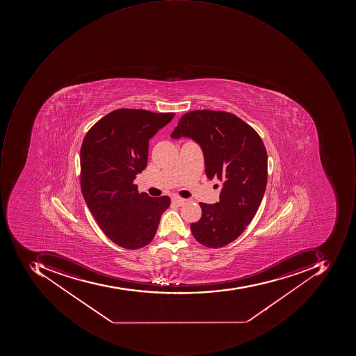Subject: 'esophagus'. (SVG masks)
I'll return each instance as SVG.
<instances>
[{"mask_svg": "<svg viewBox=\"0 0 356 356\" xmlns=\"http://www.w3.org/2000/svg\"><path fill=\"white\" fill-rule=\"evenodd\" d=\"M171 201H172L173 204L177 205V207H181L186 200L183 199V197H177V195H173V197H171Z\"/></svg>", "mask_w": 356, "mask_h": 356, "instance_id": "1", "label": "esophagus"}]
</instances>
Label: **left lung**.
Segmentation results:
<instances>
[{
  "mask_svg": "<svg viewBox=\"0 0 356 356\" xmlns=\"http://www.w3.org/2000/svg\"><path fill=\"white\" fill-rule=\"evenodd\" d=\"M197 142L209 179L222 181L219 201L199 203L200 220L191 223L203 246L220 248L242 234L260 207L268 183V153L254 128L229 112L195 110L184 114L171 134Z\"/></svg>",
  "mask_w": 356,
  "mask_h": 356,
  "instance_id": "1",
  "label": "left lung"
}]
</instances>
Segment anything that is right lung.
Segmentation results:
<instances>
[{
  "label": "right lung",
  "instance_id": "1",
  "mask_svg": "<svg viewBox=\"0 0 356 356\" xmlns=\"http://www.w3.org/2000/svg\"><path fill=\"white\" fill-rule=\"evenodd\" d=\"M175 113L118 109L88 131L81 149L82 195L98 225L126 249L147 246L155 236L170 197L140 193L136 175L147 165L149 140Z\"/></svg>",
  "mask_w": 356,
  "mask_h": 356
}]
</instances>
